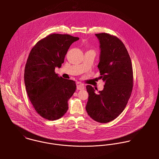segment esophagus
I'll use <instances>...</instances> for the list:
<instances>
[{
  "mask_svg": "<svg viewBox=\"0 0 159 159\" xmlns=\"http://www.w3.org/2000/svg\"><path fill=\"white\" fill-rule=\"evenodd\" d=\"M76 88L78 90H83L84 89V85L83 84H82L80 82H77L76 83Z\"/></svg>",
  "mask_w": 159,
  "mask_h": 159,
  "instance_id": "1",
  "label": "esophagus"
}]
</instances>
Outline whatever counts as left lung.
I'll return each instance as SVG.
<instances>
[{
	"label": "left lung",
	"mask_w": 159,
	"mask_h": 159,
	"mask_svg": "<svg viewBox=\"0 0 159 159\" xmlns=\"http://www.w3.org/2000/svg\"><path fill=\"white\" fill-rule=\"evenodd\" d=\"M100 54L98 68L100 79L105 82L102 91L96 93L90 85L86 110L100 123L116 119L126 107L133 88V69L130 56L124 43L116 37L106 33L95 34Z\"/></svg>",
	"instance_id": "obj_1"
}]
</instances>
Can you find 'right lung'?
<instances>
[{
    "mask_svg": "<svg viewBox=\"0 0 159 159\" xmlns=\"http://www.w3.org/2000/svg\"><path fill=\"white\" fill-rule=\"evenodd\" d=\"M78 40L67 34H51L29 53L24 70L26 91L35 111L49 120L66 113L68 100L76 90L74 81L59 76L54 70L61 67L70 46Z\"/></svg>",
    "mask_w": 159,
    "mask_h": 159,
    "instance_id": "add662e5",
    "label": "right lung"
}]
</instances>
